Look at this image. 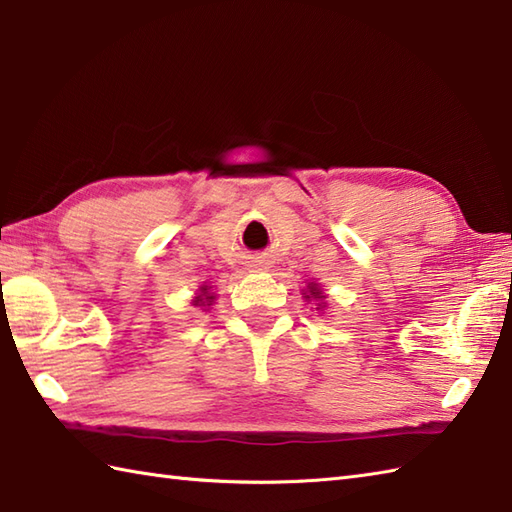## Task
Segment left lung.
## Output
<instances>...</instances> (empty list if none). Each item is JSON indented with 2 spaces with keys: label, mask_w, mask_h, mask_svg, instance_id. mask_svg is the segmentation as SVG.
I'll list each match as a JSON object with an SVG mask.
<instances>
[{
  "label": "left lung",
  "mask_w": 512,
  "mask_h": 512,
  "mask_svg": "<svg viewBox=\"0 0 512 512\" xmlns=\"http://www.w3.org/2000/svg\"><path fill=\"white\" fill-rule=\"evenodd\" d=\"M301 295H303V299H306L308 303H310V301L317 303V310H319V312H323L325 308H328V303H325V292H323V288L317 284V281H308V286L303 288Z\"/></svg>",
  "instance_id": "8db88e82"
}]
</instances>
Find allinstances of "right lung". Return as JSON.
I'll list each match as a JSON object with an SVG mask.
<instances>
[{
    "label": "right lung",
    "mask_w": 512,
    "mask_h": 512,
    "mask_svg": "<svg viewBox=\"0 0 512 512\" xmlns=\"http://www.w3.org/2000/svg\"><path fill=\"white\" fill-rule=\"evenodd\" d=\"M213 301H215V292H211V286H206V284H202L198 288V292H195V297L191 299L193 306L202 308V310H209L213 306Z\"/></svg>",
    "instance_id": "add662e5"
}]
</instances>
